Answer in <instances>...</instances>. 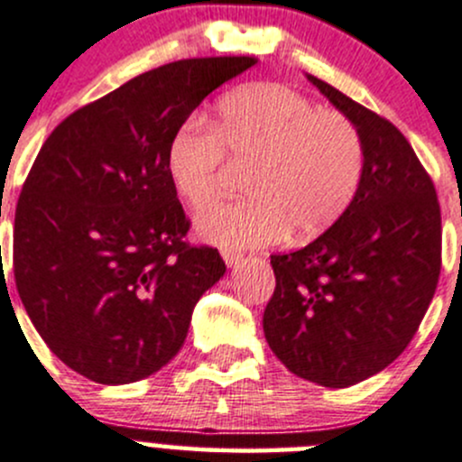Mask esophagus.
Here are the masks:
<instances>
[{"mask_svg": "<svg viewBox=\"0 0 462 462\" xmlns=\"http://www.w3.org/2000/svg\"><path fill=\"white\" fill-rule=\"evenodd\" d=\"M222 258H225V263L229 264V267H237V264L242 263V255L236 254V251H222Z\"/></svg>", "mask_w": 462, "mask_h": 462, "instance_id": "obj_1", "label": "esophagus"}]
</instances>
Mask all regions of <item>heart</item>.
I'll return each mask as SVG.
<instances>
[{
    "label": "heart",
    "instance_id": "1",
    "mask_svg": "<svg viewBox=\"0 0 462 462\" xmlns=\"http://www.w3.org/2000/svg\"><path fill=\"white\" fill-rule=\"evenodd\" d=\"M226 161L251 168V198L208 208L198 229L216 245L245 249L330 229L362 184L364 143L344 114L278 82H258L226 96L213 127L189 118L168 143L166 171L175 193L202 211L220 195Z\"/></svg>",
    "mask_w": 462,
    "mask_h": 462
}]
</instances>
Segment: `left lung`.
<instances>
[{
    "label": "left lung",
    "mask_w": 462,
    "mask_h": 462,
    "mask_svg": "<svg viewBox=\"0 0 462 462\" xmlns=\"http://www.w3.org/2000/svg\"><path fill=\"white\" fill-rule=\"evenodd\" d=\"M308 78L362 134L364 177L348 211L323 236L272 255L276 287L263 328L294 375L346 388L384 371L418 332L440 276V204L388 118Z\"/></svg>",
    "instance_id": "8db88e82"
}]
</instances>
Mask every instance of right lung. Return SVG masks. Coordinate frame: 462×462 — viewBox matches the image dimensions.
I'll list each match as a JSON object with an SVG mask.
<instances>
[{"label": "right lung", "mask_w": 462, "mask_h": 462, "mask_svg": "<svg viewBox=\"0 0 462 462\" xmlns=\"http://www.w3.org/2000/svg\"><path fill=\"white\" fill-rule=\"evenodd\" d=\"M258 58H186L132 78L49 134L22 186L13 273L60 362L98 384L166 366L199 296L226 272L190 245L166 152L195 107Z\"/></svg>", "instance_id": "add662e5"}]
</instances>
